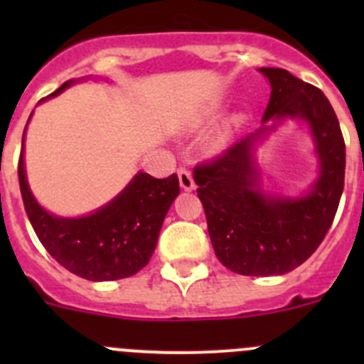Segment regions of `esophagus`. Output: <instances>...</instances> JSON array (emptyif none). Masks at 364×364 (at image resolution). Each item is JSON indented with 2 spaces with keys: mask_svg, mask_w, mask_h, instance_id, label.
<instances>
[{
  "mask_svg": "<svg viewBox=\"0 0 364 364\" xmlns=\"http://www.w3.org/2000/svg\"><path fill=\"white\" fill-rule=\"evenodd\" d=\"M178 178H179V185H181L183 190L190 192V190L196 188V181H193L192 172H190L186 167L178 168Z\"/></svg>",
  "mask_w": 364,
  "mask_h": 364,
  "instance_id": "1",
  "label": "esophagus"
}]
</instances>
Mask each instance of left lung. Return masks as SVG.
<instances>
[{"label":"left lung","instance_id":"obj_1","mask_svg":"<svg viewBox=\"0 0 364 364\" xmlns=\"http://www.w3.org/2000/svg\"><path fill=\"white\" fill-rule=\"evenodd\" d=\"M259 72L271 84L262 127L193 171L216 257L245 277L285 274L317 250L335 220L345 179L343 135L326 95L284 68ZM285 119L311 127L319 159L318 179L301 198L266 196L252 159L256 142Z\"/></svg>","mask_w":364,"mask_h":364}]
</instances>
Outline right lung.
Returning <instances> with one entry per match:
<instances>
[{
    "instance_id": "right-lung-1",
    "label": "right lung",
    "mask_w": 364,
    "mask_h": 364,
    "mask_svg": "<svg viewBox=\"0 0 364 364\" xmlns=\"http://www.w3.org/2000/svg\"><path fill=\"white\" fill-rule=\"evenodd\" d=\"M73 82L67 80L47 98L63 93ZM17 172L24 209L40 243L65 269L90 282L119 280L141 271L155 252L161 223L179 193L176 174L156 179L137 172L111 203L91 215L63 218L46 211L29 190L24 137Z\"/></svg>"
}]
</instances>
